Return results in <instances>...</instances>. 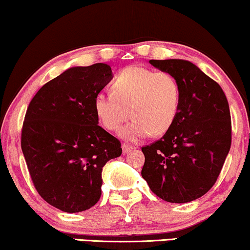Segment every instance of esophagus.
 <instances>
[{"label":"esophagus","instance_id":"1","mask_svg":"<svg viewBox=\"0 0 250 250\" xmlns=\"http://www.w3.org/2000/svg\"><path fill=\"white\" fill-rule=\"evenodd\" d=\"M122 148H123V153H124V155H126V153H128L129 151H132V150L134 149V146H129V145H126V143H123Z\"/></svg>","mask_w":250,"mask_h":250}]
</instances>
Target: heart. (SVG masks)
<instances>
[{
	"instance_id": "b5f03b06",
	"label": "heart",
	"mask_w": 250,
	"mask_h": 250,
	"mask_svg": "<svg viewBox=\"0 0 250 250\" xmlns=\"http://www.w3.org/2000/svg\"><path fill=\"white\" fill-rule=\"evenodd\" d=\"M181 87L167 71L131 66L123 69L112 82V92H98L94 109L102 125L117 131L127 121H133L119 134L136 142L153 135H163L172 127L179 114Z\"/></svg>"
}]
</instances>
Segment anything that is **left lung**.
<instances>
[{"instance_id":"obj_1","label":"left lung","mask_w":250,"mask_h":250,"mask_svg":"<svg viewBox=\"0 0 250 250\" xmlns=\"http://www.w3.org/2000/svg\"><path fill=\"white\" fill-rule=\"evenodd\" d=\"M149 62L176 78L181 104L172 127L142 148L141 175L163 200L190 203L210 190L230 151V108L220 85L190 61Z\"/></svg>"}]
</instances>
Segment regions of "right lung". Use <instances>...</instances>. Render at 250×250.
Returning a JSON list of instances; mask_svg holds the SVG:
<instances>
[{
	"instance_id": "add662e5",
	"label": "right lung",
	"mask_w": 250,
	"mask_h": 250,
	"mask_svg": "<svg viewBox=\"0 0 250 250\" xmlns=\"http://www.w3.org/2000/svg\"><path fill=\"white\" fill-rule=\"evenodd\" d=\"M112 78L105 63L73 67L40 88L27 108L21 149L34 187L51 206L86 210L101 197L102 167L121 142L99 126L94 98Z\"/></svg>"
}]
</instances>
